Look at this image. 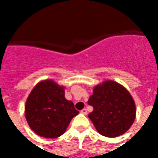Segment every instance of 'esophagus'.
Here are the masks:
<instances>
[{"instance_id":"1","label":"esophagus","mask_w":158,"mask_h":158,"mask_svg":"<svg viewBox=\"0 0 158 158\" xmlns=\"http://www.w3.org/2000/svg\"><path fill=\"white\" fill-rule=\"evenodd\" d=\"M80 113H82V114H84V115H86V114H87V110H86L85 108H84V109L80 111Z\"/></svg>"}]
</instances>
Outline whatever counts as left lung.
I'll use <instances>...</instances> for the list:
<instances>
[{
	"label": "left lung",
	"instance_id": "left-lung-1",
	"mask_svg": "<svg viewBox=\"0 0 158 158\" xmlns=\"http://www.w3.org/2000/svg\"><path fill=\"white\" fill-rule=\"evenodd\" d=\"M88 104L93 106L89 113L97 132L106 137L124 134L135 119V101L125 87L113 80H106L93 89Z\"/></svg>",
	"mask_w": 158,
	"mask_h": 158
}]
</instances>
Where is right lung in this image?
<instances>
[{
    "instance_id": "right-lung-1",
    "label": "right lung",
    "mask_w": 158,
    "mask_h": 158,
    "mask_svg": "<svg viewBox=\"0 0 158 158\" xmlns=\"http://www.w3.org/2000/svg\"><path fill=\"white\" fill-rule=\"evenodd\" d=\"M64 89L52 79H45L31 90L25 103V118L36 135L48 139L57 138L79 114L72 101L65 98Z\"/></svg>"
}]
</instances>
